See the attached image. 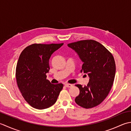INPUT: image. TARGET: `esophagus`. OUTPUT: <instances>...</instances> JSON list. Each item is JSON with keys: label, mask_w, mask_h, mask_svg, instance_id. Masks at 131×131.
<instances>
[{"label": "esophagus", "mask_w": 131, "mask_h": 131, "mask_svg": "<svg viewBox=\"0 0 131 131\" xmlns=\"http://www.w3.org/2000/svg\"><path fill=\"white\" fill-rule=\"evenodd\" d=\"M65 86L67 88H71L73 86L72 84H65Z\"/></svg>", "instance_id": "1"}]
</instances>
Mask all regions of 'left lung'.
Wrapping results in <instances>:
<instances>
[{"label": "left lung", "mask_w": 131, "mask_h": 131, "mask_svg": "<svg viewBox=\"0 0 131 131\" xmlns=\"http://www.w3.org/2000/svg\"><path fill=\"white\" fill-rule=\"evenodd\" d=\"M75 51L83 62L81 72L87 73V86L77 84L80 94L75 102L85 108L99 105L108 95L113 85L116 66L113 55L106 48L94 40H82L68 44Z\"/></svg>", "instance_id": "1"}]
</instances>
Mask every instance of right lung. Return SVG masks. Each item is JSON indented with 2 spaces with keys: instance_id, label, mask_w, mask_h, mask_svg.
<instances>
[{
  "instance_id": "obj_1",
  "label": "right lung",
  "mask_w": 131,
  "mask_h": 131,
  "mask_svg": "<svg viewBox=\"0 0 131 131\" xmlns=\"http://www.w3.org/2000/svg\"><path fill=\"white\" fill-rule=\"evenodd\" d=\"M63 45L34 43L21 53L16 69L17 84L24 98L34 108L52 106L63 89L62 83L52 84L46 79L51 56Z\"/></svg>"
}]
</instances>
